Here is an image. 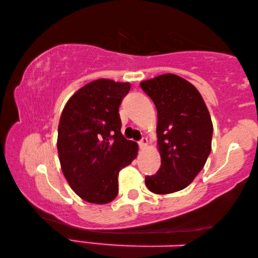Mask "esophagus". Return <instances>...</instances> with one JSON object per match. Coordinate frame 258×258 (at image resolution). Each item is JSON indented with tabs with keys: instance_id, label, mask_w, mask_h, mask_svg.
<instances>
[{
	"instance_id": "34e87169",
	"label": "esophagus",
	"mask_w": 258,
	"mask_h": 258,
	"mask_svg": "<svg viewBox=\"0 0 258 258\" xmlns=\"http://www.w3.org/2000/svg\"><path fill=\"white\" fill-rule=\"evenodd\" d=\"M147 146H148V140H147V138H142L141 141H139V147H140V149L145 150L146 148H147Z\"/></svg>"
}]
</instances>
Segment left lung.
Listing matches in <instances>:
<instances>
[{"label":"left lung","mask_w":258,"mask_h":258,"mask_svg":"<svg viewBox=\"0 0 258 258\" xmlns=\"http://www.w3.org/2000/svg\"><path fill=\"white\" fill-rule=\"evenodd\" d=\"M141 89L157 109V138L161 158L146 185L157 195L184 189L204 168L212 150L213 124L196 87L182 77L165 74L143 81Z\"/></svg>","instance_id":"obj_1"}]
</instances>
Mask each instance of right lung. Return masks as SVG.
Returning a JSON list of instances; mask_svg holds the SVG:
<instances>
[{
	"mask_svg": "<svg viewBox=\"0 0 258 258\" xmlns=\"http://www.w3.org/2000/svg\"><path fill=\"white\" fill-rule=\"evenodd\" d=\"M130 83L97 80L68 100L58 127L61 169L77 196L108 204L118 195V173L138 155V145L120 132L118 109Z\"/></svg>",
	"mask_w": 258,
	"mask_h": 258,
	"instance_id": "right-lung-1",
	"label": "right lung"
}]
</instances>
